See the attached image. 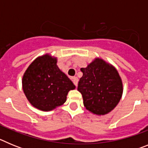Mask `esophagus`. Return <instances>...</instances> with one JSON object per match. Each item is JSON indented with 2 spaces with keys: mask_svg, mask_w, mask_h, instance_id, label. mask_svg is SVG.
Here are the masks:
<instances>
[{
  "mask_svg": "<svg viewBox=\"0 0 148 148\" xmlns=\"http://www.w3.org/2000/svg\"><path fill=\"white\" fill-rule=\"evenodd\" d=\"M72 81H73V84L75 85V87H77V86H78V78H77V77H73V78H72Z\"/></svg>",
  "mask_w": 148,
  "mask_h": 148,
  "instance_id": "34e87169",
  "label": "esophagus"
}]
</instances>
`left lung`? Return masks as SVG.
Listing matches in <instances>:
<instances>
[{
  "label": "left lung",
  "instance_id": "8db88e82",
  "mask_svg": "<svg viewBox=\"0 0 148 148\" xmlns=\"http://www.w3.org/2000/svg\"><path fill=\"white\" fill-rule=\"evenodd\" d=\"M81 71L83 75L78 82V90L82 93L84 107L93 114H108L122 96V81L117 70L96 58L87 67L81 68Z\"/></svg>",
  "mask_w": 148,
  "mask_h": 148
}]
</instances>
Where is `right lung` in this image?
Instances as JSON below:
<instances>
[{
    "label": "right lung",
    "instance_id": "add662e5",
    "mask_svg": "<svg viewBox=\"0 0 148 148\" xmlns=\"http://www.w3.org/2000/svg\"><path fill=\"white\" fill-rule=\"evenodd\" d=\"M22 87L33 107L50 111L64 104L68 92L75 86L57 66V58L45 54L28 66L22 78Z\"/></svg>",
    "mask_w": 148,
    "mask_h": 148
}]
</instances>
